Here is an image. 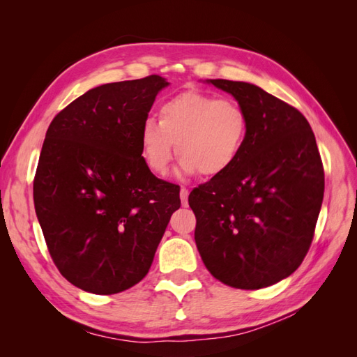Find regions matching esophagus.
<instances>
[{"mask_svg": "<svg viewBox=\"0 0 357 357\" xmlns=\"http://www.w3.org/2000/svg\"><path fill=\"white\" fill-rule=\"evenodd\" d=\"M188 197H189V189L188 188H185V186H181V189H180V199H181V204L185 205H188Z\"/></svg>", "mask_w": 357, "mask_h": 357, "instance_id": "34e87169", "label": "esophagus"}]
</instances>
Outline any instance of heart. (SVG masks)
I'll list each match as a JSON object with an SVG mask.
<instances>
[{
  "mask_svg": "<svg viewBox=\"0 0 357 357\" xmlns=\"http://www.w3.org/2000/svg\"><path fill=\"white\" fill-rule=\"evenodd\" d=\"M159 122L146 119L139 132L142 158L158 176H165L176 143L185 174L198 171L215 177L240 158L248 134L243 107L231 98H215L197 91L183 92L159 109Z\"/></svg>",
  "mask_w": 357,
  "mask_h": 357,
  "instance_id": "1",
  "label": "heart"
}]
</instances>
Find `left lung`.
Segmentation results:
<instances>
[{
	"label": "left lung",
	"instance_id": "1",
	"mask_svg": "<svg viewBox=\"0 0 357 357\" xmlns=\"http://www.w3.org/2000/svg\"><path fill=\"white\" fill-rule=\"evenodd\" d=\"M248 119L240 158L190 192L195 243L214 278L235 289L278 283L304 261L325 192L311 126L295 107L245 82L208 80Z\"/></svg>",
	"mask_w": 357,
	"mask_h": 357
}]
</instances>
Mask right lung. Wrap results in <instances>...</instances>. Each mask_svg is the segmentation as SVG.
Here are the masks:
<instances>
[{
	"label": "right lung",
	"instance_id": "obj_1",
	"mask_svg": "<svg viewBox=\"0 0 357 357\" xmlns=\"http://www.w3.org/2000/svg\"><path fill=\"white\" fill-rule=\"evenodd\" d=\"M165 86L158 74L98 86L61 110L46 132L36 213L59 273L91 294L142 282L180 208V188L152 174L139 146Z\"/></svg>",
	"mask_w": 357,
	"mask_h": 357
}]
</instances>
